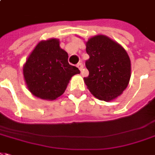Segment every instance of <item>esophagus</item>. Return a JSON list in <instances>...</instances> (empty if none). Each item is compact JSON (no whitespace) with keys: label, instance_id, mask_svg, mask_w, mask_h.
<instances>
[{"label":"esophagus","instance_id":"1","mask_svg":"<svg viewBox=\"0 0 155 155\" xmlns=\"http://www.w3.org/2000/svg\"><path fill=\"white\" fill-rule=\"evenodd\" d=\"M77 67L79 68V70L81 71V72L83 70V64H82V63H78V64H77Z\"/></svg>","mask_w":155,"mask_h":155}]
</instances>
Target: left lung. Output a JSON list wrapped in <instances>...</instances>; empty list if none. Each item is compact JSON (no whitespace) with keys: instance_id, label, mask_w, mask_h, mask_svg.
<instances>
[{"instance_id":"8db88e82","label":"left lung","mask_w":155,"mask_h":155,"mask_svg":"<svg viewBox=\"0 0 155 155\" xmlns=\"http://www.w3.org/2000/svg\"><path fill=\"white\" fill-rule=\"evenodd\" d=\"M90 58L86 61L89 75L84 82L101 101L114 100L123 92L131 78V60L123 46L112 39L97 35L86 42Z\"/></svg>"}]
</instances>
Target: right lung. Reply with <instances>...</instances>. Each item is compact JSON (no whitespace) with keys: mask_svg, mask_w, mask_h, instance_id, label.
<instances>
[{"mask_svg":"<svg viewBox=\"0 0 155 155\" xmlns=\"http://www.w3.org/2000/svg\"><path fill=\"white\" fill-rule=\"evenodd\" d=\"M68 53L60 48L59 39L41 41L24 64L23 72L27 87L32 95L54 101L63 95L71 78L80 73L68 64Z\"/></svg>","mask_w":155,"mask_h":155,"instance_id":"obj_1","label":"right lung"}]
</instances>
